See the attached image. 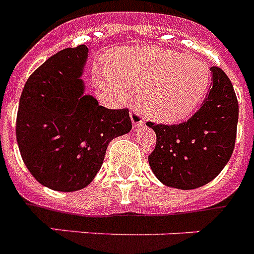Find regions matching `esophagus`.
<instances>
[{
	"instance_id": "1",
	"label": "esophagus",
	"mask_w": 254,
	"mask_h": 254,
	"mask_svg": "<svg viewBox=\"0 0 254 254\" xmlns=\"http://www.w3.org/2000/svg\"><path fill=\"white\" fill-rule=\"evenodd\" d=\"M130 119H131V123H133L134 127H142V124H143V119H142V113L139 112V109L131 108Z\"/></svg>"
}]
</instances>
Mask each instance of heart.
<instances>
[{
  "mask_svg": "<svg viewBox=\"0 0 254 254\" xmlns=\"http://www.w3.org/2000/svg\"><path fill=\"white\" fill-rule=\"evenodd\" d=\"M113 82L123 91L141 90V104L148 116L174 123L198 106L209 86V70L198 60L160 48L130 47L111 63Z\"/></svg>",
  "mask_w": 254,
  "mask_h": 254,
  "instance_id": "1",
  "label": "heart"
}]
</instances>
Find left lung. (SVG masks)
Listing matches in <instances>:
<instances>
[{"label": "left lung", "mask_w": 254, "mask_h": 254, "mask_svg": "<svg viewBox=\"0 0 254 254\" xmlns=\"http://www.w3.org/2000/svg\"><path fill=\"white\" fill-rule=\"evenodd\" d=\"M210 70L211 88L189 120L177 125L146 123L156 134L148 164L167 187L189 190L207 184L220 174L234 151L238 99L223 70Z\"/></svg>", "instance_id": "1"}]
</instances>
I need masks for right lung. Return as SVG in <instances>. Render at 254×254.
<instances>
[{
    "label": "right lung",
    "mask_w": 254,
    "mask_h": 254,
    "mask_svg": "<svg viewBox=\"0 0 254 254\" xmlns=\"http://www.w3.org/2000/svg\"><path fill=\"white\" fill-rule=\"evenodd\" d=\"M86 45L49 57L27 79L16 116V142L31 175L59 191L87 187L113 138L131 130L129 109L99 106L84 95Z\"/></svg>",
    "instance_id": "obj_1"
}]
</instances>
